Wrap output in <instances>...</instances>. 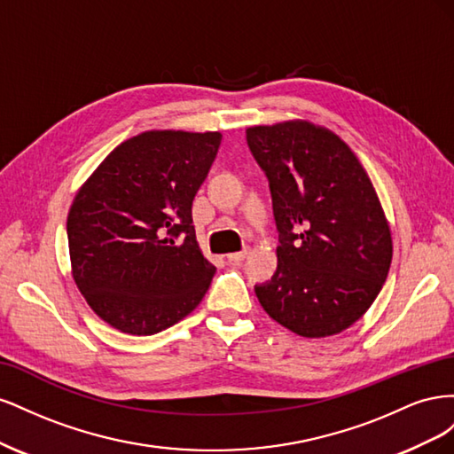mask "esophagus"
Wrapping results in <instances>:
<instances>
[{
    "label": "esophagus",
    "mask_w": 454,
    "mask_h": 454,
    "mask_svg": "<svg viewBox=\"0 0 454 454\" xmlns=\"http://www.w3.org/2000/svg\"><path fill=\"white\" fill-rule=\"evenodd\" d=\"M246 255H248V250H242V252H235V254H229L227 259L231 261V263H240V261L246 259Z\"/></svg>",
    "instance_id": "34e87169"
}]
</instances>
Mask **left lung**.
<instances>
[{"label":"left lung","mask_w":454,"mask_h":454,"mask_svg":"<svg viewBox=\"0 0 454 454\" xmlns=\"http://www.w3.org/2000/svg\"><path fill=\"white\" fill-rule=\"evenodd\" d=\"M265 172L280 246L261 307L290 332L329 337L373 305L392 263V235L367 172L337 134L309 121L246 129Z\"/></svg>","instance_id":"left-lung-1"}]
</instances>
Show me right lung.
<instances>
[{"label":"right lung","instance_id":"1","mask_svg":"<svg viewBox=\"0 0 454 454\" xmlns=\"http://www.w3.org/2000/svg\"><path fill=\"white\" fill-rule=\"evenodd\" d=\"M219 144V132L147 130L77 191L67 214L74 280L119 332L159 333L208 292L215 267L199 248L191 206Z\"/></svg>","mask_w":454,"mask_h":454}]
</instances>
